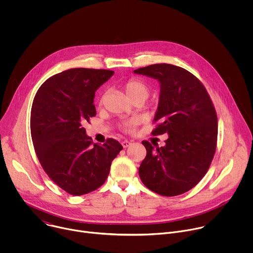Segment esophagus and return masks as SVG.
Wrapping results in <instances>:
<instances>
[{"label":"esophagus","instance_id":"1","mask_svg":"<svg viewBox=\"0 0 253 253\" xmlns=\"http://www.w3.org/2000/svg\"><path fill=\"white\" fill-rule=\"evenodd\" d=\"M131 145H132V142H130V141H128V140L122 141V146H123L124 148H127V147H129V146H131Z\"/></svg>","mask_w":253,"mask_h":253}]
</instances>
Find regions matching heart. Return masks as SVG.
<instances>
[{
	"label": "heart",
	"instance_id": "obj_1",
	"mask_svg": "<svg viewBox=\"0 0 253 253\" xmlns=\"http://www.w3.org/2000/svg\"><path fill=\"white\" fill-rule=\"evenodd\" d=\"M124 90L127 94V96L132 100H136V99H143L146 100L150 94V87L149 85L141 79L138 78H131L128 81H126L123 85ZM102 99L100 100V104H102ZM135 125V121L134 120H130V121H126L123 123L122 127L125 131H132Z\"/></svg>",
	"mask_w": 253,
	"mask_h": 253
}]
</instances>
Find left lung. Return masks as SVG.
<instances>
[{"mask_svg": "<svg viewBox=\"0 0 253 253\" xmlns=\"http://www.w3.org/2000/svg\"><path fill=\"white\" fill-rule=\"evenodd\" d=\"M134 73L157 79L160 97L153 135L168 133L164 147L142 141L147 154L139 167L143 184L163 196L193 188L206 174L217 143V115L203 84L187 70L154 64Z\"/></svg>", "mask_w": 253, "mask_h": 253, "instance_id": "left-lung-1", "label": "left lung"}]
</instances>
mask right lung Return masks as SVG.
I'll return each mask as SVG.
<instances>
[{"mask_svg":"<svg viewBox=\"0 0 253 253\" xmlns=\"http://www.w3.org/2000/svg\"><path fill=\"white\" fill-rule=\"evenodd\" d=\"M113 74L104 69H69L46 80L34 98L35 152L50 179L69 194L84 195L103 185L123 149L112 138L103 145L93 143L83 127L96 115L95 92Z\"/></svg>","mask_w":253,"mask_h":253,"instance_id":"obj_1","label":"right lung"}]
</instances>
